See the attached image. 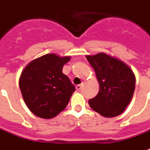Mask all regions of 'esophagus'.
Instances as JSON below:
<instances>
[{"label": "esophagus", "mask_w": 150, "mask_h": 150, "mask_svg": "<svg viewBox=\"0 0 150 150\" xmlns=\"http://www.w3.org/2000/svg\"><path fill=\"white\" fill-rule=\"evenodd\" d=\"M82 88H83V83L78 84V85H77V86H76V88H77V90H78V91L82 89Z\"/></svg>", "instance_id": "obj_1"}]
</instances>
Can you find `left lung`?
I'll return each mask as SVG.
<instances>
[{
  "label": "left lung",
  "instance_id": "obj_1",
  "mask_svg": "<svg viewBox=\"0 0 150 150\" xmlns=\"http://www.w3.org/2000/svg\"><path fill=\"white\" fill-rule=\"evenodd\" d=\"M95 71L99 92L88 100L90 107L103 117L112 118L124 112L135 88V77L124 62L103 52L87 56Z\"/></svg>",
  "mask_w": 150,
  "mask_h": 150
}]
</instances>
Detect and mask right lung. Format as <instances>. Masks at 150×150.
Here are the masks:
<instances>
[{
  "label": "right lung",
  "mask_w": 150,
  "mask_h": 150,
  "mask_svg": "<svg viewBox=\"0 0 150 150\" xmlns=\"http://www.w3.org/2000/svg\"><path fill=\"white\" fill-rule=\"evenodd\" d=\"M70 57L46 54L32 61L24 68L19 80L26 106L36 116L52 118L67 105L75 91L68 77L62 73Z\"/></svg>",
  "instance_id": "obj_1"
}]
</instances>
